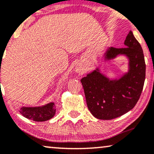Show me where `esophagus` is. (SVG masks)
<instances>
[{
    "label": "esophagus",
    "instance_id": "obj_1",
    "mask_svg": "<svg viewBox=\"0 0 154 154\" xmlns=\"http://www.w3.org/2000/svg\"><path fill=\"white\" fill-rule=\"evenodd\" d=\"M75 72L80 73V72H81V71H83V69H82V67L81 66H79V65H77V66H75Z\"/></svg>",
    "mask_w": 154,
    "mask_h": 154
}]
</instances>
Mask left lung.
Listing matches in <instances>:
<instances>
[{
	"instance_id": "left-lung-1",
	"label": "left lung",
	"mask_w": 154,
	"mask_h": 154,
	"mask_svg": "<svg viewBox=\"0 0 154 154\" xmlns=\"http://www.w3.org/2000/svg\"><path fill=\"white\" fill-rule=\"evenodd\" d=\"M125 48H108L103 62L118 56L128 60L127 72L118 79H110L102 73L100 66L81 80L88 108L92 116L101 120H111L131 110L142 93L146 75V64L142 48L130 31L124 42Z\"/></svg>"
}]
</instances>
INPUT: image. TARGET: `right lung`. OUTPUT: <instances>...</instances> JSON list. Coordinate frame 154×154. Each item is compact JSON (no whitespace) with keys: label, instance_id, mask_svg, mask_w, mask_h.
Segmentation results:
<instances>
[{"label":"right lung","instance_id":"1","mask_svg":"<svg viewBox=\"0 0 154 154\" xmlns=\"http://www.w3.org/2000/svg\"><path fill=\"white\" fill-rule=\"evenodd\" d=\"M19 111L26 119L42 122L51 119L55 114L56 108L54 102H50L40 106H22Z\"/></svg>","mask_w":154,"mask_h":154}]
</instances>
